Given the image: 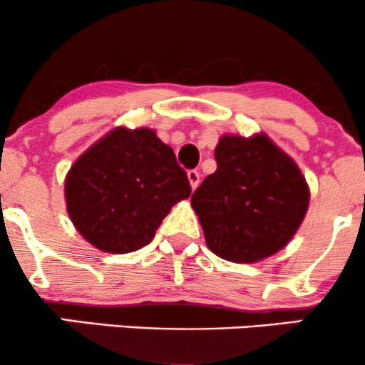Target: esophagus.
<instances>
[{
    "instance_id": "obj_1",
    "label": "esophagus",
    "mask_w": 365,
    "mask_h": 365,
    "mask_svg": "<svg viewBox=\"0 0 365 365\" xmlns=\"http://www.w3.org/2000/svg\"><path fill=\"white\" fill-rule=\"evenodd\" d=\"M187 177H188V182H190V187H192V190H195L197 187H199V182H200V173L197 170H190L187 173Z\"/></svg>"
}]
</instances>
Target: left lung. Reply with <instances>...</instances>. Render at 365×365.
Segmentation results:
<instances>
[{
    "instance_id": "left-lung-1",
    "label": "left lung",
    "mask_w": 365,
    "mask_h": 365,
    "mask_svg": "<svg viewBox=\"0 0 365 365\" xmlns=\"http://www.w3.org/2000/svg\"><path fill=\"white\" fill-rule=\"evenodd\" d=\"M217 168L192 194L209 249L238 264L282 250L309 207V185L297 163L266 133L223 135Z\"/></svg>"
}]
</instances>
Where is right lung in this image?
Listing matches in <instances>:
<instances>
[{
	"label": "right lung",
	"mask_w": 365,
	"mask_h": 365,
	"mask_svg": "<svg viewBox=\"0 0 365 365\" xmlns=\"http://www.w3.org/2000/svg\"><path fill=\"white\" fill-rule=\"evenodd\" d=\"M190 183L173 149L150 128L118 127L91 145L65 180L66 211L78 233L103 252L148 245Z\"/></svg>",
	"instance_id": "add662e5"
}]
</instances>
